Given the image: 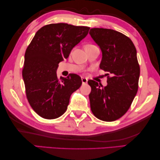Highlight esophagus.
Here are the masks:
<instances>
[{
    "label": "esophagus",
    "instance_id": "obj_1",
    "mask_svg": "<svg viewBox=\"0 0 160 160\" xmlns=\"http://www.w3.org/2000/svg\"><path fill=\"white\" fill-rule=\"evenodd\" d=\"M82 82L83 84H86V83L88 82V79H87V78H86L82 77Z\"/></svg>",
    "mask_w": 160,
    "mask_h": 160
}]
</instances>
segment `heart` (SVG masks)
I'll return each instance as SVG.
<instances>
[{
  "mask_svg": "<svg viewBox=\"0 0 160 160\" xmlns=\"http://www.w3.org/2000/svg\"><path fill=\"white\" fill-rule=\"evenodd\" d=\"M88 45H92V44H88Z\"/></svg>",
  "mask_w": 160,
  "mask_h": 160,
  "instance_id": "1",
  "label": "heart"
}]
</instances>
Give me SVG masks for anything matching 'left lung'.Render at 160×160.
I'll use <instances>...</instances> for the list:
<instances>
[{
	"label": "left lung",
	"instance_id": "obj_1",
	"mask_svg": "<svg viewBox=\"0 0 160 160\" xmlns=\"http://www.w3.org/2000/svg\"><path fill=\"white\" fill-rule=\"evenodd\" d=\"M89 34L100 47V69L108 72L107 84L88 80L91 110L99 120L119 119L131 106L138 90L140 65L132 40L121 32L106 28H91Z\"/></svg>",
	"mask_w": 160,
	"mask_h": 160
}]
</instances>
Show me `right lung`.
<instances>
[{"label":"right lung","instance_id":"obj_1","mask_svg":"<svg viewBox=\"0 0 160 160\" xmlns=\"http://www.w3.org/2000/svg\"><path fill=\"white\" fill-rule=\"evenodd\" d=\"M90 28L55 23L41 28L25 54L22 78L29 103L40 117L55 119L67 111L73 92L82 86L75 74L57 76L59 63L67 59L74 47L88 35Z\"/></svg>","mask_w":160,"mask_h":160}]
</instances>
